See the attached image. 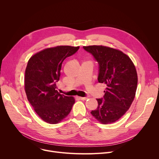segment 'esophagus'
<instances>
[{
    "mask_svg": "<svg viewBox=\"0 0 159 159\" xmlns=\"http://www.w3.org/2000/svg\"><path fill=\"white\" fill-rule=\"evenodd\" d=\"M79 98H80V100H82V101H84V100H86L88 98H87V97H80Z\"/></svg>",
    "mask_w": 159,
    "mask_h": 159,
    "instance_id": "obj_1",
    "label": "esophagus"
}]
</instances>
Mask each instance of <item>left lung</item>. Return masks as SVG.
Here are the masks:
<instances>
[{
    "instance_id": "obj_1",
    "label": "left lung",
    "mask_w": 159,
    "mask_h": 159,
    "mask_svg": "<svg viewBox=\"0 0 159 159\" xmlns=\"http://www.w3.org/2000/svg\"><path fill=\"white\" fill-rule=\"evenodd\" d=\"M98 64V81L105 83L103 98L91 115L103 124H111L126 113L135 98L137 73L130 58L119 50L102 46H83Z\"/></svg>"
}]
</instances>
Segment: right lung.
<instances>
[{
  "instance_id": "obj_1",
  "label": "right lung",
  "mask_w": 159,
  "mask_h": 159,
  "mask_svg": "<svg viewBox=\"0 0 159 159\" xmlns=\"http://www.w3.org/2000/svg\"><path fill=\"white\" fill-rule=\"evenodd\" d=\"M79 46H60L45 49L28 61L25 71V91L28 101L40 117L47 123L61 122L70 113L75 99L61 94L59 80L65 58L76 53Z\"/></svg>"
}]
</instances>
